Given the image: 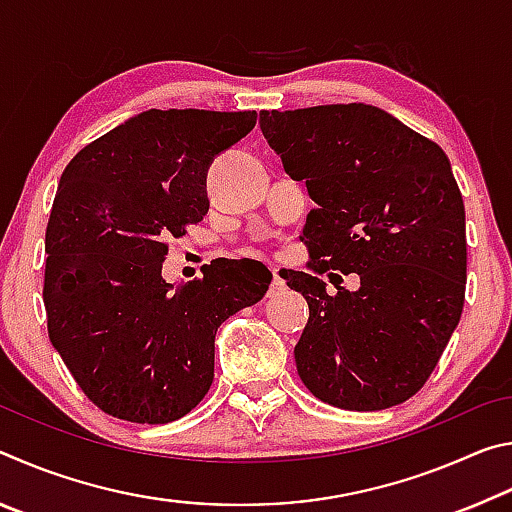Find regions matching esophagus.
Masks as SVG:
<instances>
[{"label":"esophagus","mask_w":512,"mask_h":512,"mask_svg":"<svg viewBox=\"0 0 512 512\" xmlns=\"http://www.w3.org/2000/svg\"><path fill=\"white\" fill-rule=\"evenodd\" d=\"M284 289H287V287H284V280H282V277H280V275H277V273L273 271V282H271V291H268V293H271V296H277V293H282Z\"/></svg>","instance_id":"1"}]
</instances>
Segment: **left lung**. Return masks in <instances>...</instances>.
<instances>
[{
	"mask_svg": "<svg viewBox=\"0 0 512 512\" xmlns=\"http://www.w3.org/2000/svg\"><path fill=\"white\" fill-rule=\"evenodd\" d=\"M259 126L316 203L300 237L314 273L284 277L309 305L293 350L300 379L348 411L406 402L436 368L465 300V207L449 158L366 103L262 110ZM329 267L357 272L360 287L329 297L319 280Z\"/></svg>",
	"mask_w": 512,
	"mask_h": 512,
	"instance_id": "8db88e82",
	"label": "left lung"
}]
</instances>
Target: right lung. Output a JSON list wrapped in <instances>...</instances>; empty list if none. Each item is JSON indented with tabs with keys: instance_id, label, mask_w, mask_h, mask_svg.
Wrapping results in <instances>:
<instances>
[{
	"instance_id": "right-lung-1",
	"label": "right lung",
	"mask_w": 512,
	"mask_h": 512,
	"mask_svg": "<svg viewBox=\"0 0 512 512\" xmlns=\"http://www.w3.org/2000/svg\"><path fill=\"white\" fill-rule=\"evenodd\" d=\"M255 110H146L74 155L45 235L49 339L76 384L119 420L183 418L210 391L216 329L264 298L271 273L212 262L162 280L167 239L203 221L207 169Z\"/></svg>"
}]
</instances>
